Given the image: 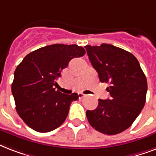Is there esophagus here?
<instances>
[{"label": "esophagus", "mask_w": 156, "mask_h": 156, "mask_svg": "<svg viewBox=\"0 0 156 156\" xmlns=\"http://www.w3.org/2000/svg\"><path fill=\"white\" fill-rule=\"evenodd\" d=\"M78 98H79V99H82V98H83L84 96H85V95H84V94H83V93H78Z\"/></svg>", "instance_id": "1"}]
</instances>
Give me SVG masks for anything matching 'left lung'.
I'll use <instances>...</instances> for the list:
<instances>
[{"label":"left lung","mask_w":156,"mask_h":156,"mask_svg":"<svg viewBox=\"0 0 156 156\" xmlns=\"http://www.w3.org/2000/svg\"><path fill=\"white\" fill-rule=\"evenodd\" d=\"M93 68L101 83H109L110 99L100 100L95 110L87 111L93 128L114 135L133 124L145 105L147 82L135 56L126 50L108 44L85 46Z\"/></svg>","instance_id":"left-lung-1"}]
</instances>
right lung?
<instances>
[{"instance_id": "right-lung-1", "label": "right lung", "mask_w": 156, "mask_h": 156, "mask_svg": "<svg viewBox=\"0 0 156 156\" xmlns=\"http://www.w3.org/2000/svg\"><path fill=\"white\" fill-rule=\"evenodd\" d=\"M85 52L76 44H56L33 51L17 66L11 90L17 112L30 128L47 133L66 121L78 95L62 94L53 86L70 60Z\"/></svg>"}]
</instances>
